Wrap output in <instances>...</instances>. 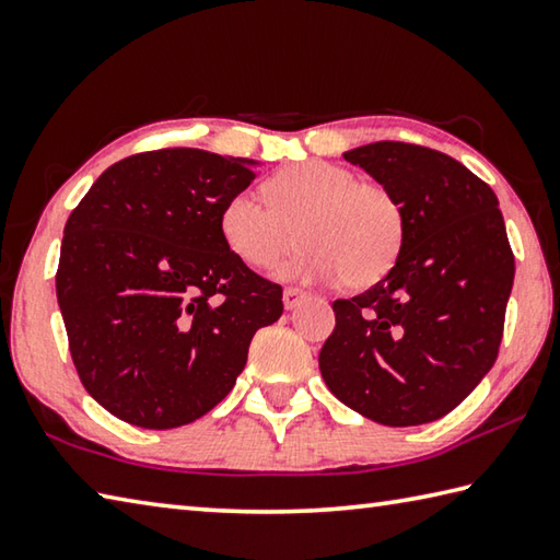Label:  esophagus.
Here are the masks:
<instances>
[{
	"label": "esophagus",
	"mask_w": 560,
	"mask_h": 560,
	"mask_svg": "<svg viewBox=\"0 0 560 560\" xmlns=\"http://www.w3.org/2000/svg\"><path fill=\"white\" fill-rule=\"evenodd\" d=\"M302 298H305V292H302L300 288H285V292H282V302H285V310H295Z\"/></svg>",
	"instance_id": "esophagus-1"
}]
</instances>
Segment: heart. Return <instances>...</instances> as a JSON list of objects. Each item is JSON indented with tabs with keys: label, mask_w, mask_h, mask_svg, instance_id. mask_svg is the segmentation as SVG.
I'll return each instance as SVG.
<instances>
[{
	"label": "heart",
	"mask_w": 560,
	"mask_h": 560,
	"mask_svg": "<svg viewBox=\"0 0 560 560\" xmlns=\"http://www.w3.org/2000/svg\"><path fill=\"white\" fill-rule=\"evenodd\" d=\"M268 200L238 191L221 211L223 243L253 270H270L295 248L282 275L339 280L351 290L378 282L404 245V209L386 186L357 182L347 166L310 160L292 164L265 186Z\"/></svg>",
	"instance_id": "obj_1"
}]
</instances>
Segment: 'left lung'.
I'll return each instance as SVG.
<instances>
[{"label":"left lung","instance_id":"obj_1","mask_svg":"<svg viewBox=\"0 0 560 560\" xmlns=\"http://www.w3.org/2000/svg\"><path fill=\"white\" fill-rule=\"evenodd\" d=\"M345 160L386 186L406 233L384 280L337 300L319 371L341 404L390 428L447 416L499 354L514 253L497 194L428 147L374 142Z\"/></svg>","mask_w":560,"mask_h":560}]
</instances>
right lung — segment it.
Here are the masks:
<instances>
[{
    "mask_svg": "<svg viewBox=\"0 0 560 560\" xmlns=\"http://www.w3.org/2000/svg\"><path fill=\"white\" fill-rule=\"evenodd\" d=\"M258 162L191 147L132 154L68 215L56 298L83 386L125 423L209 413L282 315V288L223 243L221 211Z\"/></svg>",
    "mask_w": 560,
    "mask_h": 560,
    "instance_id": "right-lung-1",
    "label": "right lung"
}]
</instances>
